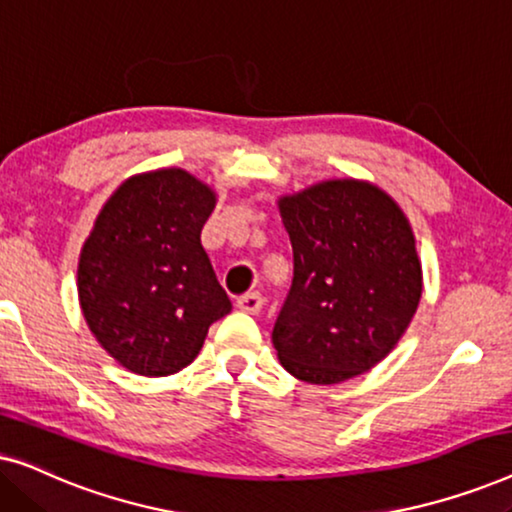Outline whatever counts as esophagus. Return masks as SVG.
Listing matches in <instances>:
<instances>
[{
	"label": "esophagus",
	"mask_w": 512,
	"mask_h": 512,
	"mask_svg": "<svg viewBox=\"0 0 512 512\" xmlns=\"http://www.w3.org/2000/svg\"><path fill=\"white\" fill-rule=\"evenodd\" d=\"M263 305H265V298L256 291L244 293V296L237 298V307H240V310L247 312V314H258L263 310Z\"/></svg>",
	"instance_id": "esophagus-1"
}]
</instances>
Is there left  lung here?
Instances as JSON below:
<instances>
[{
	"label": "left lung",
	"mask_w": 512,
	"mask_h": 512,
	"mask_svg": "<svg viewBox=\"0 0 512 512\" xmlns=\"http://www.w3.org/2000/svg\"><path fill=\"white\" fill-rule=\"evenodd\" d=\"M293 282L272 328L298 380L340 384L377 366L415 317L422 263L403 209L382 188L331 179L279 198Z\"/></svg>",
	"instance_id": "8db88e82"
}]
</instances>
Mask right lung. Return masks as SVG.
I'll return each instance as SVG.
<instances>
[{"instance_id": "right-lung-1", "label": "right lung", "mask_w": 512, "mask_h": 512, "mask_svg": "<svg viewBox=\"0 0 512 512\" xmlns=\"http://www.w3.org/2000/svg\"><path fill=\"white\" fill-rule=\"evenodd\" d=\"M214 207L212 188L165 167L125 179L97 214L79 258V303L90 333L130 373H179L233 310L200 242Z\"/></svg>"}]
</instances>
